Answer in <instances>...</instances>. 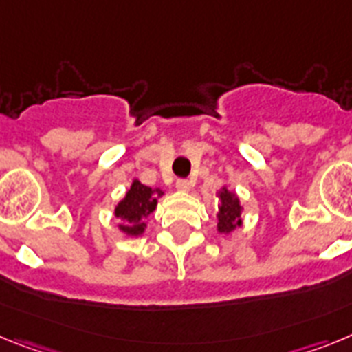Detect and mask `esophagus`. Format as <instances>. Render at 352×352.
Instances as JSON below:
<instances>
[{"label":"esophagus","mask_w":352,"mask_h":352,"mask_svg":"<svg viewBox=\"0 0 352 352\" xmlns=\"http://www.w3.org/2000/svg\"><path fill=\"white\" fill-rule=\"evenodd\" d=\"M175 188L179 189V191H182V193H188V191H191L193 184H191V182H189V180H186V179H179L175 182Z\"/></svg>","instance_id":"esophagus-1"}]
</instances>
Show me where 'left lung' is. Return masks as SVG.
<instances>
[{
	"instance_id": "left-lung-1",
	"label": "left lung",
	"mask_w": 352,
	"mask_h": 352,
	"mask_svg": "<svg viewBox=\"0 0 352 352\" xmlns=\"http://www.w3.org/2000/svg\"><path fill=\"white\" fill-rule=\"evenodd\" d=\"M216 197H218V214H216L218 234H230L235 228L243 227L244 207L237 193L228 189V186H223L216 193Z\"/></svg>"
}]
</instances>
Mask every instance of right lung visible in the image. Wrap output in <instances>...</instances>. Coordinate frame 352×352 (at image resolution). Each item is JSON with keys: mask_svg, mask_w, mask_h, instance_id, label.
<instances>
[{"mask_svg": "<svg viewBox=\"0 0 352 352\" xmlns=\"http://www.w3.org/2000/svg\"><path fill=\"white\" fill-rule=\"evenodd\" d=\"M161 197H164L161 188H148L138 179H133L131 188L125 191L124 198H120L113 210L115 218L120 219L117 225L118 230L127 237H140L145 234L146 218L154 212Z\"/></svg>", "mask_w": 352, "mask_h": 352, "instance_id": "right-lung-1", "label": "right lung"}]
</instances>
